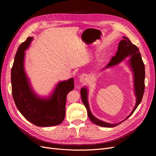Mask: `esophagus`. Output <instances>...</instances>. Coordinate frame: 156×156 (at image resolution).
<instances>
[{"instance_id": "esophagus-1", "label": "esophagus", "mask_w": 156, "mask_h": 156, "mask_svg": "<svg viewBox=\"0 0 156 156\" xmlns=\"http://www.w3.org/2000/svg\"><path fill=\"white\" fill-rule=\"evenodd\" d=\"M88 80V76L86 74H83V75H81L80 77V80L79 81L82 84H85L87 83V81Z\"/></svg>"}]
</instances>
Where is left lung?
I'll use <instances>...</instances> for the list:
<instances>
[{
  "mask_svg": "<svg viewBox=\"0 0 156 156\" xmlns=\"http://www.w3.org/2000/svg\"><path fill=\"white\" fill-rule=\"evenodd\" d=\"M123 39L120 41L118 44V51L116 52V55L112 57L111 61L106 65V66L103 68V69L112 67L113 66H115L121 61H123L126 57H129L130 59L128 60V63L129 66L132 69L133 76H134V88H135V94L136 98V104L133 111L131 112L129 116L124 120L125 121L128 119L132 114L134 112L135 109L137 108L138 105L140 104L144 93L145 90V66L142 61L141 54L139 52L138 48L134 44H133L129 39L126 37H122ZM81 97L83 103L87 110V113L89 119L93 122V123L101 126L102 127L106 128H111L114 127L124 121H121L117 124H111L102 121L101 120L98 119L95 116H94L92 114L89 108V105L88 103V90L86 87L81 88Z\"/></svg>",
  "mask_w": 156,
  "mask_h": 156,
  "instance_id": "8db88e82",
  "label": "left lung"
}]
</instances>
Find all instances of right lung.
<instances>
[{"instance_id": "1", "label": "right lung", "mask_w": 156, "mask_h": 156, "mask_svg": "<svg viewBox=\"0 0 156 156\" xmlns=\"http://www.w3.org/2000/svg\"><path fill=\"white\" fill-rule=\"evenodd\" d=\"M33 40L28 37L18 47L11 69L12 94L15 104L28 121L40 127L58 125L65 118L68 94L75 87L74 79L60 81L48 99L38 97L30 85L24 68V51Z\"/></svg>"}]
</instances>
